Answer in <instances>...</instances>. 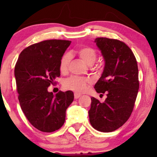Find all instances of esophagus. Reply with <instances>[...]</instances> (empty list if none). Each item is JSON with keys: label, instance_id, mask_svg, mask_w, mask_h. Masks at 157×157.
Segmentation results:
<instances>
[{"label": "esophagus", "instance_id": "34e87169", "mask_svg": "<svg viewBox=\"0 0 157 157\" xmlns=\"http://www.w3.org/2000/svg\"><path fill=\"white\" fill-rule=\"evenodd\" d=\"M81 97V94L78 93H75V99H78L79 97Z\"/></svg>", "mask_w": 157, "mask_h": 157}]
</instances>
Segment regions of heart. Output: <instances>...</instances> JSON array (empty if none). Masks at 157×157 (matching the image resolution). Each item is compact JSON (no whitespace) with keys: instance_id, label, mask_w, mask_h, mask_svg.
Wrapping results in <instances>:
<instances>
[{"instance_id":"heart-1","label":"heart","mask_w":157,"mask_h":157,"mask_svg":"<svg viewBox=\"0 0 157 157\" xmlns=\"http://www.w3.org/2000/svg\"><path fill=\"white\" fill-rule=\"evenodd\" d=\"M77 54L80 56L81 60L87 65L93 64L97 59V53L95 50L88 46H84V47L79 48ZM70 60H71V56L68 53L64 54L61 57L60 61V70L62 73L67 71ZM89 83L90 80L89 79L73 76L64 81L63 86L66 89L72 90L77 92H83Z\"/></svg>"}]
</instances>
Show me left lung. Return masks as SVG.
<instances>
[{
  "label": "left lung",
  "instance_id": "8db88e82",
  "mask_svg": "<svg viewBox=\"0 0 157 157\" xmlns=\"http://www.w3.org/2000/svg\"><path fill=\"white\" fill-rule=\"evenodd\" d=\"M94 43L105 62L101 77L94 85L97 93H106L101 102L91 97L89 111L92 127L101 132H111L130 117L139 90L138 66L131 48L123 42L97 37Z\"/></svg>",
  "mask_w": 157,
  "mask_h": 157
}]
</instances>
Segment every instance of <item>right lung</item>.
<instances>
[{
    "label": "right lung",
    "mask_w": 157,
    "mask_h": 157,
    "mask_svg": "<svg viewBox=\"0 0 157 157\" xmlns=\"http://www.w3.org/2000/svg\"><path fill=\"white\" fill-rule=\"evenodd\" d=\"M71 41L48 40L29 46L20 54L15 67L18 100L23 113L34 127L53 132L64 124L66 111L74 100L71 91H48L60 77V61Z\"/></svg>",
    "instance_id": "1"
}]
</instances>
